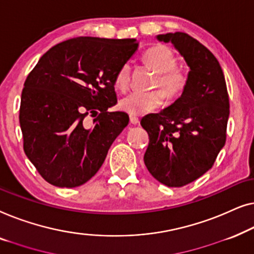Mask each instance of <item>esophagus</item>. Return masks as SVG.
I'll return each instance as SVG.
<instances>
[{
	"label": "esophagus",
	"instance_id": "34e87169",
	"mask_svg": "<svg viewBox=\"0 0 254 254\" xmlns=\"http://www.w3.org/2000/svg\"><path fill=\"white\" fill-rule=\"evenodd\" d=\"M130 123L133 124V126H137V124H139V119L137 116L130 115Z\"/></svg>",
	"mask_w": 254,
	"mask_h": 254
}]
</instances>
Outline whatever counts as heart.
<instances>
[{
	"label": "heart",
	"mask_w": 254,
	"mask_h": 254,
	"mask_svg": "<svg viewBox=\"0 0 254 254\" xmlns=\"http://www.w3.org/2000/svg\"><path fill=\"white\" fill-rule=\"evenodd\" d=\"M142 59L158 72L151 86L160 90L134 91L121 99L120 108L133 116L154 112L163 103L164 96L168 100L180 98L189 84L188 74L177 66V57L168 46H153L144 53ZM130 64L127 62L122 64L114 78L115 87L120 91L127 90L130 85Z\"/></svg>",
	"instance_id": "obj_1"
}]
</instances>
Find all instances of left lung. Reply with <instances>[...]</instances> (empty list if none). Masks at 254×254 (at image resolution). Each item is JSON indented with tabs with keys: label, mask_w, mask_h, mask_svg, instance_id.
I'll list each match as a JSON object with an SVG mask.
<instances>
[{
	"label": "left lung",
	"mask_w": 254,
	"mask_h": 254,
	"mask_svg": "<svg viewBox=\"0 0 254 254\" xmlns=\"http://www.w3.org/2000/svg\"><path fill=\"white\" fill-rule=\"evenodd\" d=\"M158 39L173 42L190 72L187 90L173 105L141 119L149 137L144 162L160 183L181 188L209 170L226 144L229 95L219 61L202 44L184 32Z\"/></svg>",
	"instance_id": "left-lung-1"
}]
</instances>
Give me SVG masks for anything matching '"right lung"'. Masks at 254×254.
Returning <instances> with one entry per match:
<instances>
[{"label":"right lung","mask_w":254,"mask_h":254,"mask_svg":"<svg viewBox=\"0 0 254 254\" xmlns=\"http://www.w3.org/2000/svg\"><path fill=\"white\" fill-rule=\"evenodd\" d=\"M134 39L78 37L41 56L21 92L25 154L46 182L76 188L98 173L128 116L117 103L114 78L137 52ZM94 117L87 129L83 120Z\"/></svg>","instance_id":"1"}]
</instances>
